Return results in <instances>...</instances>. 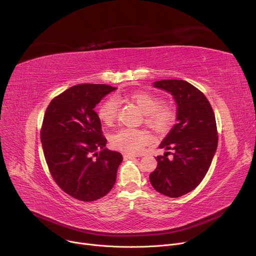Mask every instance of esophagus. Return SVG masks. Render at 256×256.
<instances>
[{
    "instance_id": "1",
    "label": "esophagus",
    "mask_w": 256,
    "mask_h": 256,
    "mask_svg": "<svg viewBox=\"0 0 256 256\" xmlns=\"http://www.w3.org/2000/svg\"><path fill=\"white\" fill-rule=\"evenodd\" d=\"M139 156V154H124V160H130V158H137Z\"/></svg>"
}]
</instances>
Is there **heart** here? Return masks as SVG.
<instances>
[{"mask_svg":"<svg viewBox=\"0 0 256 256\" xmlns=\"http://www.w3.org/2000/svg\"><path fill=\"white\" fill-rule=\"evenodd\" d=\"M128 98L138 109L145 115V124L158 132H163L170 128L176 111L169 104H160V100L147 92H134ZM118 102L111 98L104 100L98 109V117L106 126H111L117 117ZM148 134L142 130L126 128L116 132L111 137V144L115 148L124 152H138L148 143Z\"/></svg>","mask_w":256,"mask_h":256,"instance_id":"heart-1","label":"heart"}]
</instances>
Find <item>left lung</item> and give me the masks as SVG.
I'll return each mask as SVG.
<instances>
[{
    "label": "left lung",
    "instance_id": "obj_1",
    "mask_svg": "<svg viewBox=\"0 0 256 256\" xmlns=\"http://www.w3.org/2000/svg\"><path fill=\"white\" fill-rule=\"evenodd\" d=\"M152 86L172 96L176 124L158 146L167 152L156 158L150 180L158 193L176 198L193 191L208 171L218 146L216 119L204 94L186 80H162Z\"/></svg>",
    "mask_w": 256,
    "mask_h": 256
}]
</instances>
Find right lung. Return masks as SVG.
<instances>
[{
    "mask_svg": "<svg viewBox=\"0 0 256 256\" xmlns=\"http://www.w3.org/2000/svg\"><path fill=\"white\" fill-rule=\"evenodd\" d=\"M115 87L83 84L54 98L40 139L48 167L61 189L82 201L98 200L115 184L122 154L106 148L96 104Z\"/></svg>",
    "mask_w": 256,
    "mask_h": 256,
    "instance_id": "right-lung-1",
    "label": "right lung"
}]
</instances>
